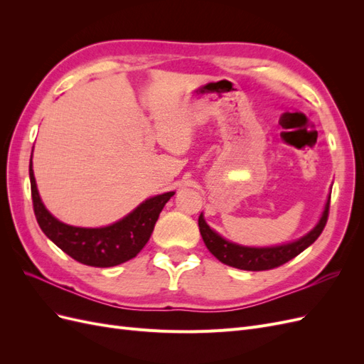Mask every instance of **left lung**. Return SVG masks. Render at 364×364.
I'll return each mask as SVG.
<instances>
[{
  "instance_id": "left-lung-1",
  "label": "left lung",
  "mask_w": 364,
  "mask_h": 364,
  "mask_svg": "<svg viewBox=\"0 0 364 364\" xmlns=\"http://www.w3.org/2000/svg\"><path fill=\"white\" fill-rule=\"evenodd\" d=\"M329 199L325 205L323 214L318 220V223L313 230H310L305 237L293 241L289 245L282 246H274V247H246L240 246L235 243H230V241L220 237L215 230L209 228L205 222L203 215L199 217V229L200 235L205 241L208 250L213 253V255L222 261L223 264H228L230 267L241 269V270H250V272H259V270H270L274 267H279L282 264L289 262L294 257L299 255L308 246H311L314 241L322 234V230L326 225L328 213H329Z\"/></svg>"
}]
</instances>
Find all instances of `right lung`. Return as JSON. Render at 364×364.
I'll use <instances>...</instances> for the list:
<instances>
[{"label":"right lung","instance_id":"obj_1","mask_svg":"<svg viewBox=\"0 0 364 364\" xmlns=\"http://www.w3.org/2000/svg\"><path fill=\"white\" fill-rule=\"evenodd\" d=\"M33 209L38 223L54 245L71 258L92 267H114L135 258L149 241L156 220L174 191L151 197L119 222L105 228H77L59 222L43 206L30 159Z\"/></svg>","mask_w":364,"mask_h":364}]
</instances>
